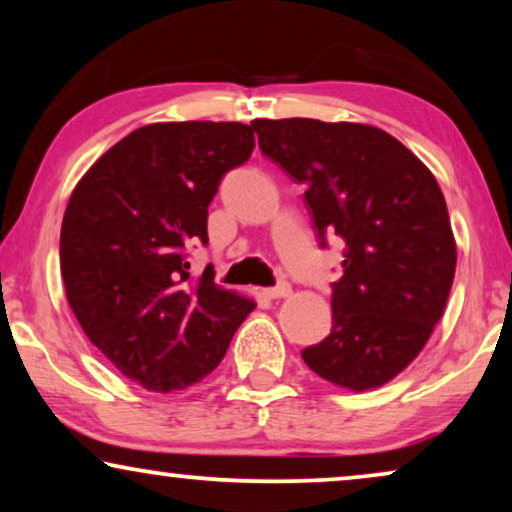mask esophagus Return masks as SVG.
<instances>
[{"label":"esophagus","mask_w":512,"mask_h":512,"mask_svg":"<svg viewBox=\"0 0 512 512\" xmlns=\"http://www.w3.org/2000/svg\"><path fill=\"white\" fill-rule=\"evenodd\" d=\"M289 293H291L289 282H279L275 286H270V289H265V296H268V298H286Z\"/></svg>","instance_id":"obj_1"}]
</instances>
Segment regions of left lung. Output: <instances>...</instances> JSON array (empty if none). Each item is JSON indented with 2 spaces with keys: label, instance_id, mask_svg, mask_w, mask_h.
Segmentation results:
<instances>
[{
  "label": "left lung",
  "instance_id": "1",
  "mask_svg": "<svg viewBox=\"0 0 512 512\" xmlns=\"http://www.w3.org/2000/svg\"><path fill=\"white\" fill-rule=\"evenodd\" d=\"M258 146L303 184L319 247L345 242L333 326L300 356L338 387L363 391L422 352L450 296L457 247L438 181L380 128L258 118Z\"/></svg>",
  "mask_w": 512,
  "mask_h": 512
}]
</instances>
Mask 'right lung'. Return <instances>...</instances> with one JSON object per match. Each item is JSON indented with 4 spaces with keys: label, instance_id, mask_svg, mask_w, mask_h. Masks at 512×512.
I'll return each mask as SVG.
<instances>
[{
    "label": "right lung",
    "instance_id": "add662e5",
    "mask_svg": "<svg viewBox=\"0 0 512 512\" xmlns=\"http://www.w3.org/2000/svg\"><path fill=\"white\" fill-rule=\"evenodd\" d=\"M242 123H153L104 153L69 198L60 230L67 300L90 342L151 391L186 389L219 366L254 303L188 256L207 207L254 151Z\"/></svg>",
    "mask_w": 512,
    "mask_h": 512
}]
</instances>
